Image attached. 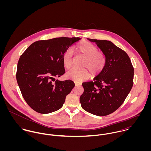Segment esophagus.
<instances>
[{"label": "esophagus", "mask_w": 151, "mask_h": 151, "mask_svg": "<svg viewBox=\"0 0 151 151\" xmlns=\"http://www.w3.org/2000/svg\"><path fill=\"white\" fill-rule=\"evenodd\" d=\"M75 86H80V84H77V83H76L75 84Z\"/></svg>", "instance_id": "obj_1"}]
</instances>
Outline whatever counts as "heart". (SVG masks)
<instances>
[{"label": "heart", "mask_w": 151, "mask_h": 151, "mask_svg": "<svg viewBox=\"0 0 151 151\" xmlns=\"http://www.w3.org/2000/svg\"><path fill=\"white\" fill-rule=\"evenodd\" d=\"M74 49L86 58L83 66L86 68L92 76L101 73L104 69L106 59L105 54L98 51L96 46L86 41L77 43ZM73 52L71 49H67L62 56L63 64L66 68H69L73 65ZM66 77L76 83H81L86 80L89 74L86 68L78 69L73 68L66 73Z\"/></svg>", "instance_id": "heart-1"}]
</instances>
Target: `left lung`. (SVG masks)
I'll return each instance as SVG.
<instances>
[{
    "mask_svg": "<svg viewBox=\"0 0 151 151\" xmlns=\"http://www.w3.org/2000/svg\"><path fill=\"white\" fill-rule=\"evenodd\" d=\"M105 54L106 63L93 81L83 83L80 101L86 111L99 116L110 114L125 101L133 86L134 68L126 52L111 41L88 39Z\"/></svg>",
    "mask_w": 151,
    "mask_h": 151,
    "instance_id": "obj_1",
    "label": "left lung"
}]
</instances>
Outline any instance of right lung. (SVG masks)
<instances>
[{
  "label": "right lung",
  "instance_id": "add662e5",
  "mask_svg": "<svg viewBox=\"0 0 151 151\" xmlns=\"http://www.w3.org/2000/svg\"><path fill=\"white\" fill-rule=\"evenodd\" d=\"M80 40L60 37L38 41L20 56L17 81L24 100L37 112L47 114L60 109L66 96L75 86L71 80L55 81V77L65 74L64 52Z\"/></svg>",
  "mask_w": 151,
  "mask_h": 151
}]
</instances>
